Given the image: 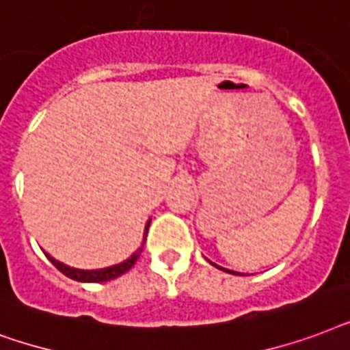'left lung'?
I'll list each match as a JSON object with an SVG mask.
<instances>
[{
  "label": "left lung",
  "instance_id": "left-lung-1",
  "mask_svg": "<svg viewBox=\"0 0 350 350\" xmlns=\"http://www.w3.org/2000/svg\"><path fill=\"white\" fill-rule=\"evenodd\" d=\"M212 262V261H210ZM213 267H217L219 270H223V272H228V273H234V275H239V273H235V272H232V270H228V268H223V267H219V265H215V262H212Z\"/></svg>",
  "mask_w": 350,
  "mask_h": 350
}]
</instances>
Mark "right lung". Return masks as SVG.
Listing matches in <instances>:
<instances>
[{"label":"right lung","mask_w":350,"mask_h":350,"mask_svg":"<svg viewBox=\"0 0 350 350\" xmlns=\"http://www.w3.org/2000/svg\"><path fill=\"white\" fill-rule=\"evenodd\" d=\"M150 223L151 221H148V224H146V228H144V241H146V235H148ZM144 241H142L140 248H138L131 257H127L126 261L118 262V265H113V267L98 268V270H80V268L67 267V265H64V262L56 261L53 256H49V254H45V256H47L49 261L53 262L54 267L58 268L62 273H65L67 278L75 279V281H80V283H104V281H111V279H115L118 278V275H122V273H126L127 270L137 262V259L140 257V252H142V248H144Z\"/></svg>","instance_id":"add662e5"}]
</instances>
